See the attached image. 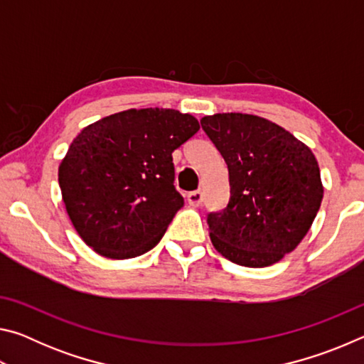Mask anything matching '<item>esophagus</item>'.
I'll return each instance as SVG.
<instances>
[{"label": "esophagus", "instance_id": "1", "mask_svg": "<svg viewBox=\"0 0 364 364\" xmlns=\"http://www.w3.org/2000/svg\"><path fill=\"white\" fill-rule=\"evenodd\" d=\"M202 200H204V194H202V191H193V193L188 194V202L189 205L193 207H199L202 204Z\"/></svg>", "mask_w": 364, "mask_h": 364}]
</instances>
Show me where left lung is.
I'll return each instance as SVG.
<instances>
[{"label":"left lung","mask_w":364,"mask_h":364,"mask_svg":"<svg viewBox=\"0 0 364 364\" xmlns=\"http://www.w3.org/2000/svg\"><path fill=\"white\" fill-rule=\"evenodd\" d=\"M200 125L230 173V202L207 217L213 247L241 267L279 262L305 237L323 200L311 149L257 115L215 114Z\"/></svg>","instance_id":"obj_1"}]
</instances>
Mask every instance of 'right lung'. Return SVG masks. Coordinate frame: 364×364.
I'll return each instance as SVG.
<instances>
[{
    "label": "right lung",
    "instance_id": "obj_1",
    "mask_svg": "<svg viewBox=\"0 0 364 364\" xmlns=\"http://www.w3.org/2000/svg\"><path fill=\"white\" fill-rule=\"evenodd\" d=\"M175 109H128L80 132L59 165L65 210L102 257L125 260L156 247L184 205L171 152L199 132Z\"/></svg>",
    "mask_w": 364,
    "mask_h": 364
}]
</instances>
